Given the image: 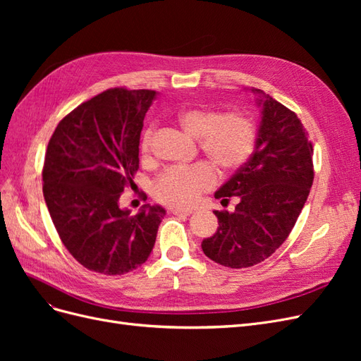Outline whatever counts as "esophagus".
Returning <instances> with one entry per match:
<instances>
[{
  "instance_id": "34e87169",
  "label": "esophagus",
  "mask_w": 361,
  "mask_h": 361,
  "mask_svg": "<svg viewBox=\"0 0 361 361\" xmlns=\"http://www.w3.org/2000/svg\"><path fill=\"white\" fill-rule=\"evenodd\" d=\"M171 212L174 215H182V216H188L192 211L191 209H179V207H174V209H171Z\"/></svg>"
}]
</instances>
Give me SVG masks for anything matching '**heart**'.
I'll use <instances>...</instances> for the list:
<instances>
[{"label":"heart","instance_id":"obj_1","mask_svg":"<svg viewBox=\"0 0 361 361\" xmlns=\"http://www.w3.org/2000/svg\"><path fill=\"white\" fill-rule=\"evenodd\" d=\"M178 123L188 135L200 138V149L224 173L235 171L250 159L256 145V129L251 120L239 113L221 114L202 106L183 108L176 114ZM152 138L149 128L141 143L147 154ZM216 183V173L209 164L173 167L164 171L154 185V195L164 204L190 207Z\"/></svg>","mask_w":361,"mask_h":361}]
</instances>
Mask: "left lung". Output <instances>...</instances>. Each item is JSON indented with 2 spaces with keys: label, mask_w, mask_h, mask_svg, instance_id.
Instances as JSON below:
<instances>
[{
  "label": "left lung",
  "mask_w": 361,
  "mask_h": 361,
  "mask_svg": "<svg viewBox=\"0 0 361 361\" xmlns=\"http://www.w3.org/2000/svg\"><path fill=\"white\" fill-rule=\"evenodd\" d=\"M260 122L250 159L218 191L238 197L235 212L215 211L216 232L202 241L203 253L228 268L255 267L286 241L313 183V147L301 120L259 89Z\"/></svg>",
  "instance_id": "obj_1"
}]
</instances>
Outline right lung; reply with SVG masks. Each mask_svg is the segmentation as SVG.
<instances>
[{
    "label": "right lung",
    "mask_w": 361,
    "mask_h": 361,
    "mask_svg": "<svg viewBox=\"0 0 361 361\" xmlns=\"http://www.w3.org/2000/svg\"><path fill=\"white\" fill-rule=\"evenodd\" d=\"M155 90L110 89L76 106L54 130L43 166V197L61 243L90 271L122 276L155 245L166 209L118 204L138 170L143 120Z\"/></svg>",
    "instance_id": "1"
}]
</instances>
